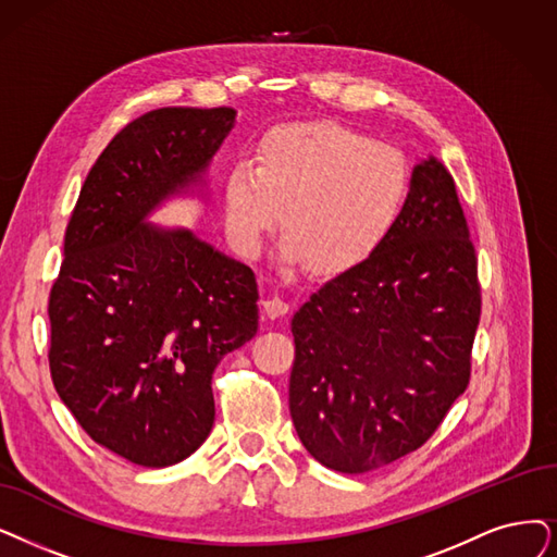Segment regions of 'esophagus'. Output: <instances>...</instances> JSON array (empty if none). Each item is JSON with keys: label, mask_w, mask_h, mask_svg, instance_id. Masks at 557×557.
<instances>
[{"label": "esophagus", "mask_w": 557, "mask_h": 557, "mask_svg": "<svg viewBox=\"0 0 557 557\" xmlns=\"http://www.w3.org/2000/svg\"><path fill=\"white\" fill-rule=\"evenodd\" d=\"M262 308H264L267 318L276 320V318L285 315L287 310H290V304H287V301H285V299H281V297H267V299L262 301Z\"/></svg>", "instance_id": "obj_1"}]
</instances>
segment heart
<instances>
[{"label": "heart", "mask_w": 557, "mask_h": 557, "mask_svg": "<svg viewBox=\"0 0 557 557\" xmlns=\"http://www.w3.org/2000/svg\"><path fill=\"white\" fill-rule=\"evenodd\" d=\"M409 185V162L395 146L331 121L276 125L253 160L226 173V233L239 256L256 258L283 210L281 262L345 274L388 239Z\"/></svg>", "instance_id": "b5f03b06"}]
</instances>
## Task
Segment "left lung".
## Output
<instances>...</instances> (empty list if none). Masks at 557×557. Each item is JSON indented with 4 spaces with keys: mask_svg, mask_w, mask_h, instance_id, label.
Masks as SVG:
<instances>
[{
    "mask_svg": "<svg viewBox=\"0 0 557 557\" xmlns=\"http://www.w3.org/2000/svg\"><path fill=\"white\" fill-rule=\"evenodd\" d=\"M480 306L455 181L422 160L388 239L293 318L290 416L304 448L349 475L418 450L469 386Z\"/></svg>",
    "mask_w": 557,
    "mask_h": 557,
    "instance_id": "1",
    "label": "left lung"
}]
</instances>
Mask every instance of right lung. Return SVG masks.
Here are the masks:
<instances>
[{
  "mask_svg": "<svg viewBox=\"0 0 557 557\" xmlns=\"http://www.w3.org/2000/svg\"><path fill=\"white\" fill-rule=\"evenodd\" d=\"M231 107H162L127 123L82 185L50 293L52 382L82 430L162 469L201 448L212 372L258 331V283L187 228L146 216L206 185Z\"/></svg>",
  "mask_w": 557,
  "mask_h": 557,
  "instance_id": "1",
  "label": "right lung"
}]
</instances>
